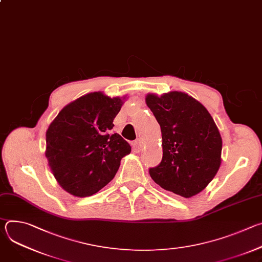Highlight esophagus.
Here are the masks:
<instances>
[{
  "instance_id": "esophagus-1",
  "label": "esophagus",
  "mask_w": 262,
  "mask_h": 262,
  "mask_svg": "<svg viewBox=\"0 0 262 262\" xmlns=\"http://www.w3.org/2000/svg\"><path fill=\"white\" fill-rule=\"evenodd\" d=\"M142 145H143V143H142V141H141L140 139L136 140V141L133 143V148H134V150H135L136 152L140 151V150H141V148H142Z\"/></svg>"
}]
</instances>
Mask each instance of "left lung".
<instances>
[{"label": "left lung", "mask_w": 262, "mask_h": 262, "mask_svg": "<svg viewBox=\"0 0 262 262\" xmlns=\"http://www.w3.org/2000/svg\"><path fill=\"white\" fill-rule=\"evenodd\" d=\"M162 130L163 159L149 174L163 189L184 198L201 191L221 165L222 138L205 106L183 92L147 94Z\"/></svg>", "instance_id": "8db88e82"}]
</instances>
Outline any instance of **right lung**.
I'll use <instances>...</instances> for the list:
<instances>
[{"label":"right lung","instance_id":"right-lung-1","mask_svg":"<svg viewBox=\"0 0 262 262\" xmlns=\"http://www.w3.org/2000/svg\"><path fill=\"white\" fill-rule=\"evenodd\" d=\"M123 99L88 93L64 106L50 124L46 157L56 180L69 194L88 197L97 193L114 178L121 159L130 154V145L112 133Z\"/></svg>","mask_w":262,"mask_h":262}]
</instances>
